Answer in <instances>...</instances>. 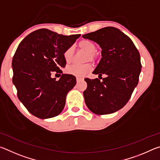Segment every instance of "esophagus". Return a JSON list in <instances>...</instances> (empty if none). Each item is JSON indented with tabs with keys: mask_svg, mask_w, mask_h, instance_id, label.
I'll list each match as a JSON object with an SVG mask.
<instances>
[{
	"mask_svg": "<svg viewBox=\"0 0 160 160\" xmlns=\"http://www.w3.org/2000/svg\"><path fill=\"white\" fill-rule=\"evenodd\" d=\"M76 80H77L78 82H80V81L83 80V78H76Z\"/></svg>",
	"mask_w": 160,
	"mask_h": 160,
	"instance_id": "obj_1",
	"label": "esophagus"
}]
</instances>
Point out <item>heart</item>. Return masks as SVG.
I'll return each instance as SVG.
<instances>
[{"instance_id":"obj_1","label":"heart","mask_w":160,"mask_h":160,"mask_svg":"<svg viewBox=\"0 0 160 160\" xmlns=\"http://www.w3.org/2000/svg\"><path fill=\"white\" fill-rule=\"evenodd\" d=\"M78 47L80 48L85 51L88 54L87 55V61H95L97 59V47L92 42L88 39H82L78 43ZM74 50L72 47H69L64 51L63 58L66 63H70L73 58ZM92 70V66L90 63L84 65L73 64L67 67L66 72L70 75L76 77H82Z\"/></svg>"}]
</instances>
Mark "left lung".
<instances>
[{"instance_id":"8db88e82","label":"left lung","mask_w":160,"mask_h":160,"mask_svg":"<svg viewBox=\"0 0 160 160\" xmlns=\"http://www.w3.org/2000/svg\"><path fill=\"white\" fill-rule=\"evenodd\" d=\"M102 48V58L93 73L106 78L85 80V102L92 112L97 115L112 113L127 104L139 80L141 63L138 51L123 32L107 27L82 35ZM100 78V79H102Z\"/></svg>"}]
</instances>
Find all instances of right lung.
Masks as SVG:
<instances>
[{"label": "right lung", "mask_w": 160, "mask_h": 160, "mask_svg": "<svg viewBox=\"0 0 160 160\" xmlns=\"http://www.w3.org/2000/svg\"><path fill=\"white\" fill-rule=\"evenodd\" d=\"M80 36L40 29L19 44L12 61V82L18 99L36 117L52 118L63 111L67 94L76 84L74 75L61 70L66 64L63 53ZM53 72L62 74L58 81L51 78Z\"/></svg>", "instance_id": "obj_1"}]
</instances>
